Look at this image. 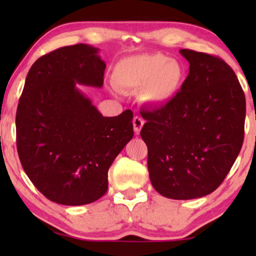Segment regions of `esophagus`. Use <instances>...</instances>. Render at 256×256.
Returning <instances> with one entry per match:
<instances>
[{"label":"esophagus","instance_id":"obj_1","mask_svg":"<svg viewBox=\"0 0 256 256\" xmlns=\"http://www.w3.org/2000/svg\"><path fill=\"white\" fill-rule=\"evenodd\" d=\"M134 122V130L138 134L140 132V130H142L143 125H144V120L140 118V116H136L134 118V122Z\"/></svg>","mask_w":256,"mask_h":256}]
</instances>
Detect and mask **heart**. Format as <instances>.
<instances>
[{
	"label": "heart",
	"instance_id": "b5f03b06",
	"mask_svg": "<svg viewBox=\"0 0 256 256\" xmlns=\"http://www.w3.org/2000/svg\"><path fill=\"white\" fill-rule=\"evenodd\" d=\"M114 84L125 91L142 89L143 101L164 106L176 98L184 80L177 60L162 54H142L122 58L114 67Z\"/></svg>",
	"mask_w": 256,
	"mask_h": 256
}]
</instances>
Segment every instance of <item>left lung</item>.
Listing matches in <instances>:
<instances>
[{
	"mask_svg": "<svg viewBox=\"0 0 256 256\" xmlns=\"http://www.w3.org/2000/svg\"><path fill=\"white\" fill-rule=\"evenodd\" d=\"M180 54L189 74L172 101L140 112L146 120L140 137L154 189L167 198L192 200L213 192L238 156L246 96L224 60L190 49Z\"/></svg>",
	"mask_w": 256,
	"mask_h": 256,
	"instance_id": "obj_1",
	"label": "left lung"
}]
</instances>
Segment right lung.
<instances>
[{"label": "right lung", "mask_w": 256, "mask_h": 256, "mask_svg": "<svg viewBox=\"0 0 256 256\" xmlns=\"http://www.w3.org/2000/svg\"><path fill=\"white\" fill-rule=\"evenodd\" d=\"M88 44L62 46L31 66L16 110V149L22 168L58 204L96 201L108 170L134 136V113L104 116L77 88H101L106 64Z\"/></svg>", "instance_id": "1"}]
</instances>
